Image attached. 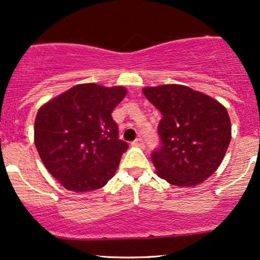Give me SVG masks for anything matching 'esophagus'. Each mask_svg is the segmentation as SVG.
Masks as SVG:
<instances>
[{"label": "esophagus", "mask_w": 260, "mask_h": 260, "mask_svg": "<svg viewBox=\"0 0 260 260\" xmlns=\"http://www.w3.org/2000/svg\"><path fill=\"white\" fill-rule=\"evenodd\" d=\"M134 147H138V148H144V142H143L142 138H137L133 142Z\"/></svg>", "instance_id": "obj_1"}]
</instances>
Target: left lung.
<instances>
[{
	"instance_id": "left-lung-1",
	"label": "left lung",
	"mask_w": 260,
	"mask_h": 260,
	"mask_svg": "<svg viewBox=\"0 0 260 260\" xmlns=\"http://www.w3.org/2000/svg\"><path fill=\"white\" fill-rule=\"evenodd\" d=\"M162 113L161 147L151 154L160 178L180 187L204 182L220 166L231 140V121L219 101L186 85L143 88Z\"/></svg>"
}]
</instances>
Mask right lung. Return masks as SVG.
Masks as SVG:
<instances>
[{"mask_svg":"<svg viewBox=\"0 0 260 260\" xmlns=\"http://www.w3.org/2000/svg\"><path fill=\"white\" fill-rule=\"evenodd\" d=\"M123 86L74 85L39 109L34 143L45 168L73 192L104 187L128 144L118 139L111 113L126 96Z\"/></svg>","mask_w":260,"mask_h":260,"instance_id":"right-lung-1","label":"right lung"}]
</instances>
